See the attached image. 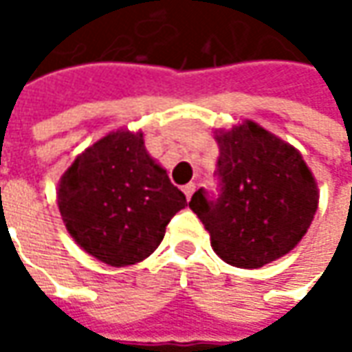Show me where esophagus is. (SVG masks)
Wrapping results in <instances>:
<instances>
[{
	"mask_svg": "<svg viewBox=\"0 0 352 352\" xmlns=\"http://www.w3.org/2000/svg\"><path fill=\"white\" fill-rule=\"evenodd\" d=\"M194 192H196V184L194 182H190L184 186V194H186V197H188V199L194 196Z\"/></svg>",
	"mask_w": 352,
	"mask_h": 352,
	"instance_id": "1",
	"label": "esophagus"
}]
</instances>
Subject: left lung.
Returning a JSON list of instances; mask_svg holds the SVG:
<instances>
[{"label": "left lung", "mask_w": 352, "mask_h": 352, "mask_svg": "<svg viewBox=\"0 0 352 352\" xmlns=\"http://www.w3.org/2000/svg\"><path fill=\"white\" fill-rule=\"evenodd\" d=\"M221 194L204 190L190 208L217 256L236 268H261L288 254L318 211V182L298 148L254 121L215 131Z\"/></svg>", "instance_id": "1"}]
</instances>
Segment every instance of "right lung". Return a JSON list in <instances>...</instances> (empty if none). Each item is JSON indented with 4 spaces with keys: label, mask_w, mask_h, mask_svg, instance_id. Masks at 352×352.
I'll return each instance as SVG.
<instances>
[{
    "label": "right lung",
    "mask_w": 352,
    "mask_h": 352,
    "mask_svg": "<svg viewBox=\"0 0 352 352\" xmlns=\"http://www.w3.org/2000/svg\"><path fill=\"white\" fill-rule=\"evenodd\" d=\"M56 199L76 243L116 268L153 254L170 219L188 206L146 153L141 131L129 129L107 133L76 156L62 174Z\"/></svg>",
    "instance_id": "1"
}]
</instances>
